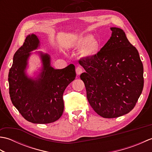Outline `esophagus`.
Returning <instances> with one entry per match:
<instances>
[{
	"mask_svg": "<svg viewBox=\"0 0 152 152\" xmlns=\"http://www.w3.org/2000/svg\"><path fill=\"white\" fill-rule=\"evenodd\" d=\"M76 72L78 75H80V74H81L83 72V69L81 66H78L76 69Z\"/></svg>",
	"mask_w": 152,
	"mask_h": 152,
	"instance_id": "34e87169",
	"label": "esophagus"
}]
</instances>
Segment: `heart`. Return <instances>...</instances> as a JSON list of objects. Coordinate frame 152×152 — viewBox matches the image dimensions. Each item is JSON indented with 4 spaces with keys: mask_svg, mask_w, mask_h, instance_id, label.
<instances>
[{
    "mask_svg": "<svg viewBox=\"0 0 152 152\" xmlns=\"http://www.w3.org/2000/svg\"><path fill=\"white\" fill-rule=\"evenodd\" d=\"M76 48H83L82 54L85 56H93L96 53L98 50V42L95 39H93L91 34H87L82 37L75 43Z\"/></svg>",
    "mask_w": 152,
    "mask_h": 152,
    "instance_id": "heart-1",
    "label": "heart"
}]
</instances>
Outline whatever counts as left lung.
<instances>
[{"label": "left lung", "instance_id": "1", "mask_svg": "<svg viewBox=\"0 0 152 152\" xmlns=\"http://www.w3.org/2000/svg\"><path fill=\"white\" fill-rule=\"evenodd\" d=\"M99 52L79 63L87 98L94 111L104 118L125 115L135 106L144 87L143 64L138 50L119 28Z\"/></svg>", "mask_w": 152, "mask_h": 152}]
</instances>
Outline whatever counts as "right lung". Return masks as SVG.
<instances>
[{"label": "right lung", "instance_id": "right-lung-1", "mask_svg": "<svg viewBox=\"0 0 152 152\" xmlns=\"http://www.w3.org/2000/svg\"><path fill=\"white\" fill-rule=\"evenodd\" d=\"M39 46L37 35L28 34L15 53L8 74L9 93L12 104L26 120L46 124L62 115L63 93L75 79L76 71L73 64L63 69H53L49 55L39 52L42 63L41 72L34 79L28 78L25 70L30 52Z\"/></svg>", "mask_w": 152, "mask_h": 152}]
</instances>
